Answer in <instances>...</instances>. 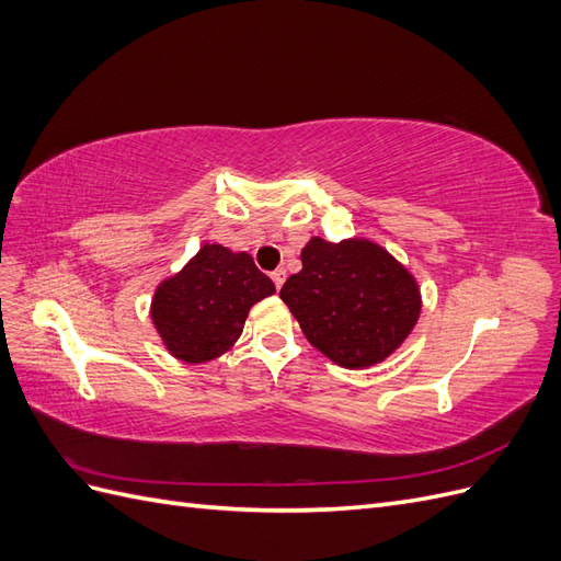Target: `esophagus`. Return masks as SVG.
<instances>
[{
    "mask_svg": "<svg viewBox=\"0 0 561 561\" xmlns=\"http://www.w3.org/2000/svg\"><path fill=\"white\" fill-rule=\"evenodd\" d=\"M271 278H274V285H276V290H280L283 287V283H285V268H276L274 274H271Z\"/></svg>",
    "mask_w": 561,
    "mask_h": 561,
    "instance_id": "esophagus-1",
    "label": "esophagus"
}]
</instances>
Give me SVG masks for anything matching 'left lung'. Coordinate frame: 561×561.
<instances>
[{
    "instance_id": "1",
    "label": "left lung",
    "mask_w": 561,
    "mask_h": 561,
    "mask_svg": "<svg viewBox=\"0 0 561 561\" xmlns=\"http://www.w3.org/2000/svg\"><path fill=\"white\" fill-rule=\"evenodd\" d=\"M280 299L309 344L346 369L383 363L421 313L414 276L367 239L328 243L313 236L301 250V271L285 280Z\"/></svg>"
}]
</instances>
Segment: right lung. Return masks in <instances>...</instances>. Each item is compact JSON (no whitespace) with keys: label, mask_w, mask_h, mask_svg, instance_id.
Returning a JSON list of instances; mask_svg holds the SVG:
<instances>
[{"label":"right lung","mask_w":561,"mask_h":561,"mask_svg":"<svg viewBox=\"0 0 561 561\" xmlns=\"http://www.w3.org/2000/svg\"><path fill=\"white\" fill-rule=\"evenodd\" d=\"M276 293L248 252L206 243L151 299V322L178 360L208 363L241 336L248 311Z\"/></svg>","instance_id":"add662e5"}]
</instances>
